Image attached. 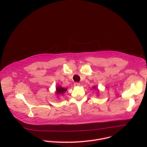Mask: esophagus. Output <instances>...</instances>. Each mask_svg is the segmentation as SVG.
Instances as JSON below:
<instances>
[{
    "instance_id": "34e87169",
    "label": "esophagus",
    "mask_w": 147,
    "mask_h": 147,
    "mask_svg": "<svg viewBox=\"0 0 147 147\" xmlns=\"http://www.w3.org/2000/svg\"><path fill=\"white\" fill-rule=\"evenodd\" d=\"M74 86L75 87H80V83H78V82H75V83L74 84Z\"/></svg>"
}]
</instances>
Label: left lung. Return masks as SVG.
<instances>
[{
	"mask_svg": "<svg viewBox=\"0 0 147 147\" xmlns=\"http://www.w3.org/2000/svg\"><path fill=\"white\" fill-rule=\"evenodd\" d=\"M92 88H93V89H94V90H95L96 91V93H97V94H98L99 92V91L98 88L97 87H96L95 86H94Z\"/></svg>",
	"mask_w": 147,
	"mask_h": 147,
	"instance_id": "8db88e82",
	"label": "left lung"
}]
</instances>
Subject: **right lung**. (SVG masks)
Listing matches in <instances>:
<instances>
[{"label": "right lung", "instance_id": "add662e5", "mask_svg": "<svg viewBox=\"0 0 147 147\" xmlns=\"http://www.w3.org/2000/svg\"><path fill=\"white\" fill-rule=\"evenodd\" d=\"M67 88H63L62 87L60 86H57L56 88V91L55 93L57 95H63L64 93H65L67 91Z\"/></svg>", "mask_w": 147, "mask_h": 147}]
</instances>
